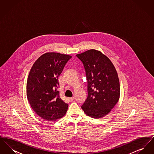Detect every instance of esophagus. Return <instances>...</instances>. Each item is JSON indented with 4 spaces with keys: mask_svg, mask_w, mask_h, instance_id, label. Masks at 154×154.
Returning a JSON list of instances; mask_svg holds the SVG:
<instances>
[{
    "mask_svg": "<svg viewBox=\"0 0 154 154\" xmlns=\"http://www.w3.org/2000/svg\"><path fill=\"white\" fill-rule=\"evenodd\" d=\"M74 99V97H68V98H67V100H68L69 102H72Z\"/></svg>",
    "mask_w": 154,
    "mask_h": 154,
    "instance_id": "34e87169",
    "label": "esophagus"
}]
</instances>
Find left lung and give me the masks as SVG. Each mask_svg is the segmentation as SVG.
I'll use <instances>...</instances> for the list:
<instances>
[{"mask_svg":"<svg viewBox=\"0 0 154 154\" xmlns=\"http://www.w3.org/2000/svg\"><path fill=\"white\" fill-rule=\"evenodd\" d=\"M76 56L83 63L88 83V97L81 108L91 117H103L119 98V81L116 68L109 59L95 50Z\"/></svg>","mask_w":154,"mask_h":154,"instance_id":"1","label":"left lung"}]
</instances>
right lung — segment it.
I'll return each instance as SVG.
<instances>
[{
	"label": "right lung",
	"mask_w": 154,
	"mask_h": 154,
	"mask_svg": "<svg viewBox=\"0 0 154 154\" xmlns=\"http://www.w3.org/2000/svg\"><path fill=\"white\" fill-rule=\"evenodd\" d=\"M71 56L57 52L45 53L37 59L30 70L26 95L31 107L45 120L55 121L68 109L57 90L58 77Z\"/></svg>",
	"instance_id": "obj_1"
}]
</instances>
